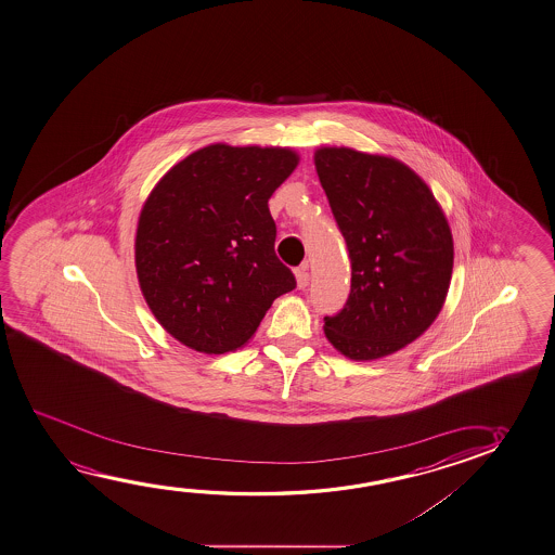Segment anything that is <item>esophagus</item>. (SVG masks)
Returning <instances> with one entry per match:
<instances>
[{
	"instance_id": "34e87169",
	"label": "esophagus",
	"mask_w": 555,
	"mask_h": 555,
	"mask_svg": "<svg viewBox=\"0 0 555 555\" xmlns=\"http://www.w3.org/2000/svg\"><path fill=\"white\" fill-rule=\"evenodd\" d=\"M296 282H298L299 289H306L309 286V273H307V267H299L296 271Z\"/></svg>"
}]
</instances>
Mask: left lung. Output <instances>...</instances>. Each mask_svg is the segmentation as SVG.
<instances>
[{
  "label": "left lung",
  "mask_w": 555,
  "mask_h": 555,
  "mask_svg": "<svg viewBox=\"0 0 555 555\" xmlns=\"http://www.w3.org/2000/svg\"><path fill=\"white\" fill-rule=\"evenodd\" d=\"M314 168L351 257V294L324 334L351 361L401 351L449 294L454 242L426 181L397 158L321 146Z\"/></svg>",
  "instance_id": "8db88e82"
}]
</instances>
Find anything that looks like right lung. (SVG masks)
Here are the masks:
<instances>
[{
	"instance_id": "obj_1",
	"label": "right lung",
	"mask_w": 555,
	"mask_h": 555,
	"mask_svg": "<svg viewBox=\"0 0 555 555\" xmlns=\"http://www.w3.org/2000/svg\"><path fill=\"white\" fill-rule=\"evenodd\" d=\"M298 164L288 146L214 143L154 185L137 221V279L171 338L198 353L236 351L296 288L267 202Z\"/></svg>"
}]
</instances>
